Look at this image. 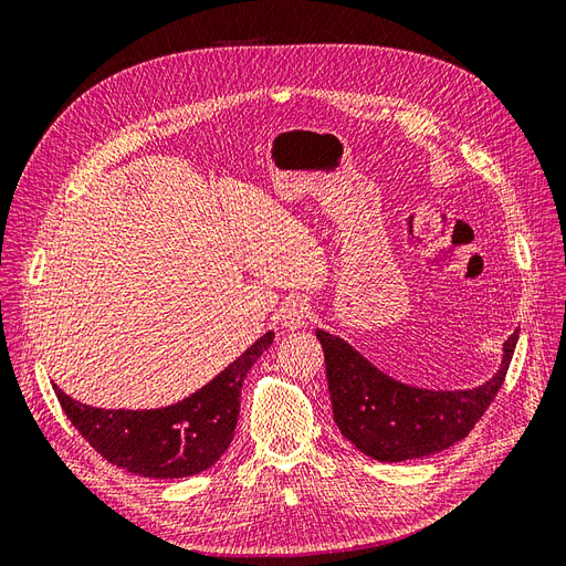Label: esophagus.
Instances as JSON below:
<instances>
[{"mask_svg":"<svg viewBox=\"0 0 566 566\" xmlns=\"http://www.w3.org/2000/svg\"><path fill=\"white\" fill-rule=\"evenodd\" d=\"M276 318L283 328H290V331L304 328L306 318H310V306H306L302 297H287L285 302H281Z\"/></svg>","mask_w":566,"mask_h":566,"instance_id":"1","label":"esophagus"}]
</instances>
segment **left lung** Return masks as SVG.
I'll return each instance as SVG.
<instances>
[{
  "instance_id": "8db88e82",
  "label": "left lung",
  "mask_w": 566,
  "mask_h": 566,
  "mask_svg": "<svg viewBox=\"0 0 566 566\" xmlns=\"http://www.w3.org/2000/svg\"><path fill=\"white\" fill-rule=\"evenodd\" d=\"M325 356L333 418L354 447L380 462L424 458L465 439L499 394L520 331L503 345V361L491 380L472 389H422L389 378L349 342L316 331Z\"/></svg>"
}]
</instances>
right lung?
I'll use <instances>...</instances> for the list:
<instances>
[{"mask_svg":"<svg viewBox=\"0 0 566 566\" xmlns=\"http://www.w3.org/2000/svg\"><path fill=\"white\" fill-rule=\"evenodd\" d=\"M273 342L269 331L179 403L150 410L84 406L56 387L67 420L113 465L153 479L191 476L212 468L229 449L248 370Z\"/></svg>","mask_w":566,"mask_h":566,"instance_id":"right-lung-1","label":"right lung"}]
</instances>
